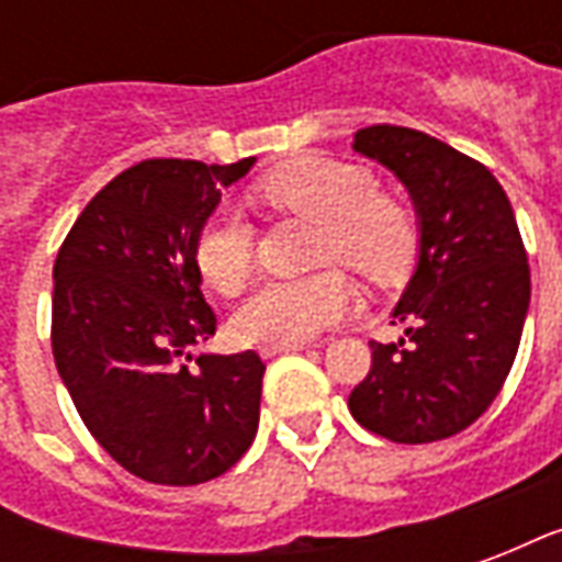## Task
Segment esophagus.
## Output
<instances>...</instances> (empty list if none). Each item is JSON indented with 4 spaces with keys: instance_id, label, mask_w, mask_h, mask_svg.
Masks as SVG:
<instances>
[{
    "instance_id": "34e87169",
    "label": "esophagus",
    "mask_w": 562,
    "mask_h": 562,
    "mask_svg": "<svg viewBox=\"0 0 562 562\" xmlns=\"http://www.w3.org/2000/svg\"><path fill=\"white\" fill-rule=\"evenodd\" d=\"M304 349H310L306 342H277V346H258V355H261V358H273V355L304 352Z\"/></svg>"
}]
</instances>
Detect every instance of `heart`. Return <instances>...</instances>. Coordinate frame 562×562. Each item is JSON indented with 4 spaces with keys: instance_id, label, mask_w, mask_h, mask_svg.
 <instances>
[{
    "instance_id": "obj_1",
    "label": "heart",
    "mask_w": 562,
    "mask_h": 562,
    "mask_svg": "<svg viewBox=\"0 0 562 562\" xmlns=\"http://www.w3.org/2000/svg\"><path fill=\"white\" fill-rule=\"evenodd\" d=\"M256 198L280 213L318 222L316 265L342 261L376 285L401 280L413 265L415 220L401 201L379 195L373 177L346 161L294 159L258 180ZM195 265L210 289L237 294L252 273V228L234 210L204 225L195 244ZM358 304L352 280L340 270H322L301 280L261 285L234 316L244 342H306L334 328Z\"/></svg>"
}]
</instances>
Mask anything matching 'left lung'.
Returning a JSON list of instances; mask_svg holds the SVG:
<instances>
[{
  "instance_id": "1",
  "label": "left lung",
  "mask_w": 562,
  "mask_h": 562,
  "mask_svg": "<svg viewBox=\"0 0 562 562\" xmlns=\"http://www.w3.org/2000/svg\"><path fill=\"white\" fill-rule=\"evenodd\" d=\"M352 149L413 198L418 258L391 313L397 342H370L373 367L349 394L355 422L391 442H436L494 403L530 310L515 210L482 161L403 126L358 128Z\"/></svg>"
}]
</instances>
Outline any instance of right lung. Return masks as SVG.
Here are the masks:
<instances>
[{
  "mask_svg": "<svg viewBox=\"0 0 562 562\" xmlns=\"http://www.w3.org/2000/svg\"><path fill=\"white\" fill-rule=\"evenodd\" d=\"M256 159H149L83 207L54 265V361L87 430L132 475L201 484L252 446L265 364L192 346L216 334L198 234Z\"/></svg>",
  "mask_w": 562,
  "mask_h": 562,
  "instance_id": "1",
  "label": "right lung"
}]
</instances>
